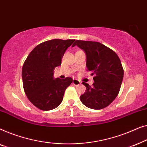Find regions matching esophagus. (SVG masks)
Masks as SVG:
<instances>
[{
	"label": "esophagus",
	"instance_id": "obj_1",
	"mask_svg": "<svg viewBox=\"0 0 147 147\" xmlns=\"http://www.w3.org/2000/svg\"><path fill=\"white\" fill-rule=\"evenodd\" d=\"M73 83L74 85L78 86V85H79V84H81V82H80L79 80H76V79H74L73 81Z\"/></svg>",
	"mask_w": 147,
	"mask_h": 147
}]
</instances>
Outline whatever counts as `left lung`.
Returning a JSON list of instances; mask_svg holds the SVG:
<instances>
[{
  "label": "left lung",
  "mask_w": 147,
  "mask_h": 147,
  "mask_svg": "<svg viewBox=\"0 0 147 147\" xmlns=\"http://www.w3.org/2000/svg\"><path fill=\"white\" fill-rule=\"evenodd\" d=\"M86 53L87 71L94 75L93 86L82 82L86 91L80 95V101L88 108L99 110L109 106L119 94L123 79L124 70L121 60L111 49L98 42L76 40Z\"/></svg>",
  "instance_id": "8db88e82"
}]
</instances>
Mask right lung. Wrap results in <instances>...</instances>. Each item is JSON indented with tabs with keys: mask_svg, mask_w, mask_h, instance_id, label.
<instances>
[{
	"mask_svg": "<svg viewBox=\"0 0 147 147\" xmlns=\"http://www.w3.org/2000/svg\"><path fill=\"white\" fill-rule=\"evenodd\" d=\"M75 40L53 39L40 43L30 52L22 69V83L28 100L42 111L57 108L73 78H54L65 51Z\"/></svg>",
	"mask_w": 147,
	"mask_h": 147,
	"instance_id": "obj_1",
	"label": "right lung"
}]
</instances>
